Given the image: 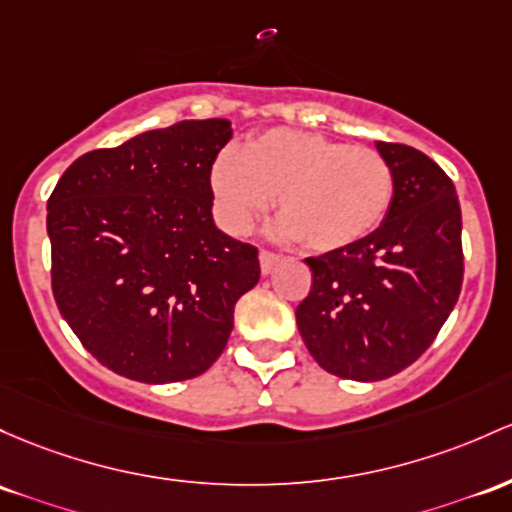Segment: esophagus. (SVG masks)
Here are the masks:
<instances>
[{
  "mask_svg": "<svg viewBox=\"0 0 512 512\" xmlns=\"http://www.w3.org/2000/svg\"><path fill=\"white\" fill-rule=\"evenodd\" d=\"M282 260V257L277 255V252H269V250H260V269L262 274H269L274 267H277V262Z\"/></svg>",
  "mask_w": 512,
  "mask_h": 512,
  "instance_id": "obj_1",
  "label": "esophagus"
}]
</instances>
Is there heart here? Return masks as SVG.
<instances>
[{"label": "heart", "mask_w": 512, "mask_h": 512, "mask_svg": "<svg viewBox=\"0 0 512 512\" xmlns=\"http://www.w3.org/2000/svg\"><path fill=\"white\" fill-rule=\"evenodd\" d=\"M209 182L213 209L230 233H245L277 194L282 233L318 252L374 233L396 196L384 155L296 128L257 133L240 155L223 150Z\"/></svg>", "instance_id": "b5f03b06"}]
</instances>
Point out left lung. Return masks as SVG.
I'll list each match as a JSON object with an SVG mask.
<instances>
[{"label":"left lung","mask_w":512,"mask_h":512,"mask_svg":"<svg viewBox=\"0 0 512 512\" xmlns=\"http://www.w3.org/2000/svg\"><path fill=\"white\" fill-rule=\"evenodd\" d=\"M396 177L384 223L340 250L306 257L313 284L296 308L325 372L381 381L423 355L464 279L462 209L445 170L411 145L376 140Z\"/></svg>","instance_id":"8db88e82"}]
</instances>
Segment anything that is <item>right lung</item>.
I'll return each mask as SVG.
<instances>
[{"label": "right lung", "instance_id": "right-lung-1", "mask_svg": "<svg viewBox=\"0 0 512 512\" xmlns=\"http://www.w3.org/2000/svg\"><path fill=\"white\" fill-rule=\"evenodd\" d=\"M230 136L226 119L145 131L77 157L50 194L55 303L84 350L126 379L204 374L260 279L257 247L213 223L211 165Z\"/></svg>", "mask_w": 512, "mask_h": 512}]
</instances>
